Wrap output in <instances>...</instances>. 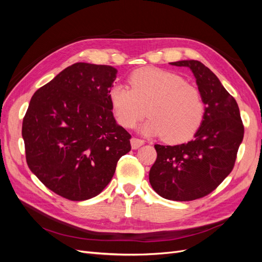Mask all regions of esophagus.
<instances>
[{"mask_svg": "<svg viewBox=\"0 0 262 262\" xmlns=\"http://www.w3.org/2000/svg\"><path fill=\"white\" fill-rule=\"evenodd\" d=\"M130 142H131V146L133 149H137L144 144V141L141 139H138V138H132Z\"/></svg>", "mask_w": 262, "mask_h": 262, "instance_id": "obj_1", "label": "esophagus"}]
</instances>
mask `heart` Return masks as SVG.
<instances>
[{"mask_svg": "<svg viewBox=\"0 0 262 262\" xmlns=\"http://www.w3.org/2000/svg\"><path fill=\"white\" fill-rule=\"evenodd\" d=\"M130 89L115 85L108 97L117 122L131 129L145 116L142 132L163 136L168 143L189 140L200 128L204 104L200 92L181 76L156 68H142L129 76Z\"/></svg>", "mask_w": 262, "mask_h": 262, "instance_id": "b5f03b06", "label": "heart"}]
</instances>
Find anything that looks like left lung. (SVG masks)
<instances>
[{
  "instance_id": "1",
  "label": "left lung",
  "mask_w": 262,
  "mask_h": 262,
  "mask_svg": "<svg viewBox=\"0 0 262 262\" xmlns=\"http://www.w3.org/2000/svg\"><path fill=\"white\" fill-rule=\"evenodd\" d=\"M192 71L204 108L194 139L175 146L155 144L157 158L150 167L149 184L165 199H200L232 171L244 138L239 108L217 76L196 60L171 62Z\"/></svg>"
}]
</instances>
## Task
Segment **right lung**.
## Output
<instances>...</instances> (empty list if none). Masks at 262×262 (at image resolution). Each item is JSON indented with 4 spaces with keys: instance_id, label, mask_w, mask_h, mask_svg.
<instances>
[{
    "instance_id": "obj_1",
    "label": "right lung",
    "mask_w": 262,
    "mask_h": 262,
    "mask_svg": "<svg viewBox=\"0 0 262 262\" xmlns=\"http://www.w3.org/2000/svg\"><path fill=\"white\" fill-rule=\"evenodd\" d=\"M117 70L78 62L31 97L21 136L28 167L68 200L96 196L112 180L120 157L131 150L108 94Z\"/></svg>"
}]
</instances>
